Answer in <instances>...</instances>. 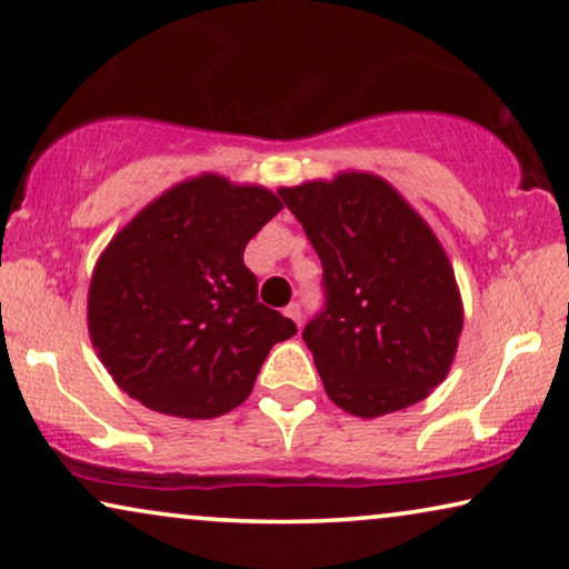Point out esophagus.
<instances>
[{
	"label": "esophagus",
	"mask_w": 569,
	"mask_h": 569,
	"mask_svg": "<svg viewBox=\"0 0 569 569\" xmlns=\"http://www.w3.org/2000/svg\"><path fill=\"white\" fill-rule=\"evenodd\" d=\"M284 316H287V318H292V321H295V323H298V326L302 323V308L298 306V302H292V306H287V310H284Z\"/></svg>",
	"instance_id": "1"
}]
</instances>
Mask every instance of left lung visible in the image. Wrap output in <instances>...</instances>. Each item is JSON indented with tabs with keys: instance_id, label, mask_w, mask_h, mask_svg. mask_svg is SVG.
<instances>
[{
	"instance_id": "8db88e82",
	"label": "left lung",
	"mask_w": 569,
	"mask_h": 569,
	"mask_svg": "<svg viewBox=\"0 0 569 569\" xmlns=\"http://www.w3.org/2000/svg\"><path fill=\"white\" fill-rule=\"evenodd\" d=\"M323 263L326 308L302 339L329 399L372 419L427 399L463 329L453 267L430 224L380 176L284 186Z\"/></svg>"
}]
</instances>
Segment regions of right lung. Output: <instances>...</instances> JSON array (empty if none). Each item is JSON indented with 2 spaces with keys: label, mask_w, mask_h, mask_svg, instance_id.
Instances as JSON below:
<instances>
[{
  "label": "right lung",
  "mask_w": 569,
  "mask_h": 569,
  "mask_svg": "<svg viewBox=\"0 0 569 569\" xmlns=\"http://www.w3.org/2000/svg\"><path fill=\"white\" fill-rule=\"evenodd\" d=\"M282 209L274 191L201 173L160 193L92 269L88 331L121 391L181 419H212L253 391L295 323L256 298L243 251Z\"/></svg>",
  "instance_id": "add662e5"
}]
</instances>
